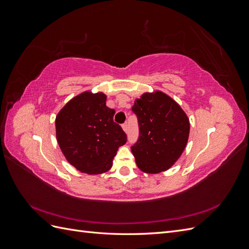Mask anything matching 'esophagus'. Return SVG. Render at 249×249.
Masks as SVG:
<instances>
[{
	"mask_svg": "<svg viewBox=\"0 0 249 249\" xmlns=\"http://www.w3.org/2000/svg\"><path fill=\"white\" fill-rule=\"evenodd\" d=\"M123 130L126 133L127 132V124H123Z\"/></svg>",
	"mask_w": 249,
	"mask_h": 249,
	"instance_id": "1",
	"label": "esophagus"
}]
</instances>
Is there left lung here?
I'll list each match as a JSON object with an SVG mask.
<instances>
[{"label":"left lung","mask_w":249,"mask_h":249,"mask_svg":"<svg viewBox=\"0 0 249 249\" xmlns=\"http://www.w3.org/2000/svg\"><path fill=\"white\" fill-rule=\"evenodd\" d=\"M132 110L139 124V138L131 147L138 168L145 173L168 170L189 138L190 123L185 111L159 90L143 93Z\"/></svg>","instance_id":"8db88e82"}]
</instances>
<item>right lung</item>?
I'll return each instance as SVG.
<instances>
[{
  "label": "right lung",
  "instance_id": "add662e5",
  "mask_svg": "<svg viewBox=\"0 0 249 249\" xmlns=\"http://www.w3.org/2000/svg\"><path fill=\"white\" fill-rule=\"evenodd\" d=\"M107 95L85 91L67 103L56 116V138L65 159L79 171L100 175L112 167L119 146L126 142L115 124Z\"/></svg>",
  "mask_w": 249,
  "mask_h": 249
}]
</instances>
